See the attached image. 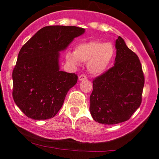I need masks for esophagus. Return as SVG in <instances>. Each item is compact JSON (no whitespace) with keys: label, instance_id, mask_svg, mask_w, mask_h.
Masks as SVG:
<instances>
[{"label":"esophagus","instance_id":"34e87169","mask_svg":"<svg viewBox=\"0 0 159 159\" xmlns=\"http://www.w3.org/2000/svg\"><path fill=\"white\" fill-rule=\"evenodd\" d=\"M86 79H87V77H86V75H81L78 77V80H79V81H84V80H86Z\"/></svg>","mask_w":159,"mask_h":159}]
</instances>
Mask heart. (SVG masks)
<instances>
[{
  "instance_id": "obj_1",
  "label": "heart",
  "mask_w": 159,
  "mask_h": 159,
  "mask_svg": "<svg viewBox=\"0 0 159 159\" xmlns=\"http://www.w3.org/2000/svg\"><path fill=\"white\" fill-rule=\"evenodd\" d=\"M114 55L115 49L111 44L91 41L77 44L75 53H67L66 59L74 65H78L79 61L88 63V70L91 75H100L108 68Z\"/></svg>"
}]
</instances>
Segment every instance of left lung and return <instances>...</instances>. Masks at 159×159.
Returning a JSON list of instances; mask_svg holds the SVG:
<instances>
[{
    "label": "left lung",
    "instance_id": "8db88e82",
    "mask_svg": "<svg viewBox=\"0 0 159 159\" xmlns=\"http://www.w3.org/2000/svg\"><path fill=\"white\" fill-rule=\"evenodd\" d=\"M115 66L93 81L90 96V113L104 125L124 122L142 103L145 78L135 53L118 36L115 41Z\"/></svg>",
    "mask_w": 159,
    "mask_h": 159
}]
</instances>
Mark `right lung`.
Returning a JSON list of instances; mask_svg holds the SVG:
<instances>
[{"instance_id":"right-lung-1","label":"right lung","mask_w":159,"mask_h":159,"mask_svg":"<svg viewBox=\"0 0 159 159\" xmlns=\"http://www.w3.org/2000/svg\"><path fill=\"white\" fill-rule=\"evenodd\" d=\"M84 31L75 26L44 27L20 50L12 74L13 98L28 118L49 119L61 109L78 76L60 70V52Z\"/></svg>"}]
</instances>
